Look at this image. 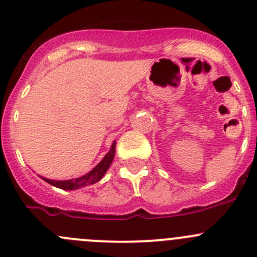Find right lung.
Returning <instances> with one entry per match:
<instances>
[{"mask_svg":"<svg viewBox=\"0 0 257 257\" xmlns=\"http://www.w3.org/2000/svg\"><path fill=\"white\" fill-rule=\"evenodd\" d=\"M114 154H115V141L112 143V147H110L109 152L104 155L102 160L90 170L89 173L87 174L82 175L79 178H74V179H68V180H53V179H47L45 177H41L38 175L41 179L46 181V183L51 184V185L56 186V188L63 189V190H77V189L84 188L87 185H92V184L97 183L99 181L100 179L105 175V173L108 172L109 169L110 164H112L113 159H114Z\"/></svg>","mask_w":257,"mask_h":257,"instance_id":"1","label":"right lung"}]
</instances>
